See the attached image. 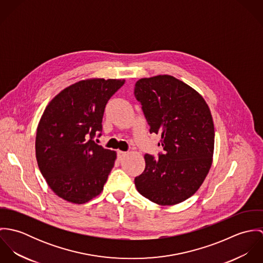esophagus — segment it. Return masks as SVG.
<instances>
[{"mask_svg": "<svg viewBox=\"0 0 263 263\" xmlns=\"http://www.w3.org/2000/svg\"><path fill=\"white\" fill-rule=\"evenodd\" d=\"M125 156H126V152H123V151H117V158H118L119 160H122Z\"/></svg>", "mask_w": 263, "mask_h": 263, "instance_id": "1", "label": "esophagus"}]
</instances>
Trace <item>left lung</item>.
I'll return each instance as SVG.
<instances>
[{"label":"left lung","instance_id":"1","mask_svg":"<svg viewBox=\"0 0 263 263\" xmlns=\"http://www.w3.org/2000/svg\"><path fill=\"white\" fill-rule=\"evenodd\" d=\"M135 96L150 133L161 136L163 154H146V168L135 178L138 191L159 205H173L193 195L213 163L215 127L202 96L173 76L140 79Z\"/></svg>","mask_w":263,"mask_h":263}]
</instances>
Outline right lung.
Wrapping results in <instances>:
<instances>
[{"mask_svg":"<svg viewBox=\"0 0 263 263\" xmlns=\"http://www.w3.org/2000/svg\"><path fill=\"white\" fill-rule=\"evenodd\" d=\"M124 82L82 80L62 90L45 107L36 130L35 155L42 176L59 197L82 204L103 190L116 152L97 145L93 137L102 130L106 103Z\"/></svg>","mask_w":263,"mask_h":263,"instance_id":"add662e5","label":"right lung"}]
</instances>
